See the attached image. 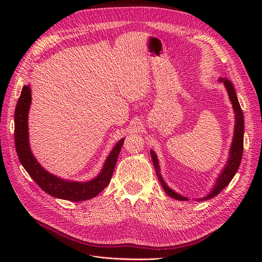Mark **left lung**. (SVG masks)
Instances as JSON below:
<instances>
[{"instance_id":"1","label":"left lung","mask_w":262,"mask_h":262,"mask_svg":"<svg viewBox=\"0 0 262 262\" xmlns=\"http://www.w3.org/2000/svg\"><path fill=\"white\" fill-rule=\"evenodd\" d=\"M220 82H223L228 96L229 100L232 104V109L233 113H235V130H233V138H232V142L229 148V155H228V159L226 161V164L224 166L223 170L221 171L216 177L215 183L213 185V187L211 188L209 193H207V195L201 198V199H196L195 201L198 202H203L206 200H210L214 196H216L220 192H221L233 178V176L236 175L239 166L241 163V159H242V153H243V135H244V118H243V113L241 106L239 104L237 94L235 91V88H233V85L231 84V81L229 79H227L226 77H220L219 78ZM150 156H152V160L154 163V168L156 170V175L158 176V180L160 181V184L166 193L177 201H189V198H186L184 195H181L180 193H177L174 190H172L167 184L164 182V180L162 178V175L160 173V167H159V161H158V157L155 154V152L153 149H150Z\"/></svg>"}]
</instances>
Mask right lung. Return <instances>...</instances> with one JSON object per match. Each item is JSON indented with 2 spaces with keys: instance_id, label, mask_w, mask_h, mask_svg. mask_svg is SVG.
<instances>
[{
  "instance_id": "add662e5",
  "label": "right lung",
  "mask_w": 262,
  "mask_h": 262,
  "mask_svg": "<svg viewBox=\"0 0 262 262\" xmlns=\"http://www.w3.org/2000/svg\"><path fill=\"white\" fill-rule=\"evenodd\" d=\"M32 104L31 87L22 88L15 110V143L19 160L35 183L51 196L82 202L98 195L110 183L124 138L120 139L106 158L99 175L88 182L68 181L48 172L32 153L29 140V112Z\"/></svg>"
}]
</instances>
